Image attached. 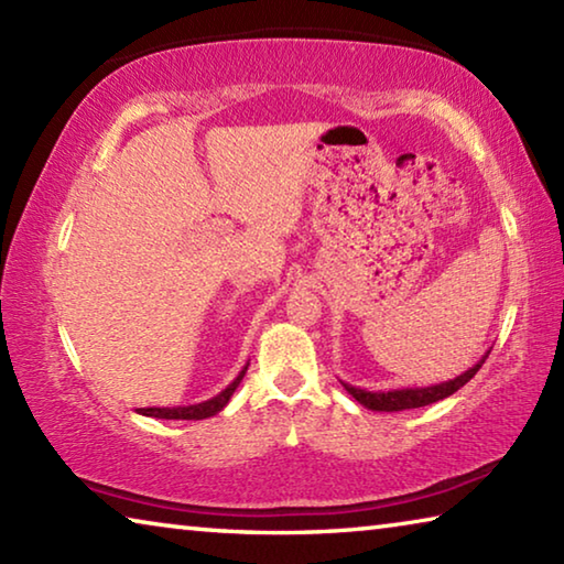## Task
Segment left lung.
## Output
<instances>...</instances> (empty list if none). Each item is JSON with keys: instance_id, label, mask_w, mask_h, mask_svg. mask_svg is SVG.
<instances>
[{"instance_id": "obj_1", "label": "left lung", "mask_w": 564, "mask_h": 564, "mask_svg": "<svg viewBox=\"0 0 564 564\" xmlns=\"http://www.w3.org/2000/svg\"><path fill=\"white\" fill-rule=\"evenodd\" d=\"M490 356V350L485 352V356L475 362L473 368H467L465 373H460L453 380H445V383H437V386H427V388H395V390H362L356 386H348L343 383V388L348 390V393L358 400L362 408L368 410H378V413H398V410H410V408H423V405H431L437 403V400H443L447 395H453L455 390H460L467 380L475 378L477 370L482 368L485 358Z\"/></svg>"}]
</instances>
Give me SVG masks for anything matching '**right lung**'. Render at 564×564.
Instances as JSON below:
<instances>
[{
	"label": "right lung",
	"mask_w": 564,
	"mask_h": 564,
	"mask_svg": "<svg viewBox=\"0 0 564 564\" xmlns=\"http://www.w3.org/2000/svg\"><path fill=\"white\" fill-rule=\"evenodd\" d=\"M248 370V362L243 366L241 373L234 378V383L224 388L221 393L204 400V403H196V405H178V408H137L139 415H147V417H161V420H204V417H212L216 413H221L226 408L228 400L236 393L238 383H241L243 376Z\"/></svg>",
	"instance_id": "add662e5"
}]
</instances>
